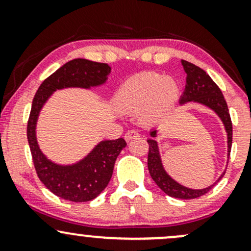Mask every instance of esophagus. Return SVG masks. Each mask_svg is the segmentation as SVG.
Listing matches in <instances>:
<instances>
[{"label": "esophagus", "mask_w": 251, "mask_h": 251, "mask_svg": "<svg viewBox=\"0 0 251 251\" xmlns=\"http://www.w3.org/2000/svg\"><path fill=\"white\" fill-rule=\"evenodd\" d=\"M138 137H139V133H138V131H134V129H131V131H127L125 133L126 142H131L132 139H135Z\"/></svg>", "instance_id": "1"}]
</instances>
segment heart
<instances>
[{"instance_id":"1","label":"heart","mask_w":251,"mask_h":251,"mask_svg":"<svg viewBox=\"0 0 251 251\" xmlns=\"http://www.w3.org/2000/svg\"><path fill=\"white\" fill-rule=\"evenodd\" d=\"M179 97V87L171 77L142 73L128 79L118 91L117 107L125 113L142 112L143 119L153 120L165 113Z\"/></svg>"}]
</instances>
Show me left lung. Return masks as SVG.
I'll list each match as a JSON object with an SVG mask.
<instances>
[{"mask_svg": "<svg viewBox=\"0 0 251 251\" xmlns=\"http://www.w3.org/2000/svg\"><path fill=\"white\" fill-rule=\"evenodd\" d=\"M181 65H183L184 71L186 73V85L185 91H184L179 102H200L201 105L208 106L209 108H211L212 111H215L217 113V116L223 122L224 127H226V131L227 133V152H229L227 155H230L232 144V123L223 93L221 92L220 87L214 82V80L206 74L205 71H203L198 66L194 65V63L185 61V60H181ZM150 135H151V138L148 139L149 172L151 175L152 179L154 180V183L166 195L175 198H180V200H194V198H198L201 196L208 194L210 190L214 188L216 184H217V181H220L221 178L226 174V172H223V175L218 178L217 181H215L212 185H210L209 188L205 189L194 190L180 185L179 183L172 179L163 168L158 144L154 140V138L157 137V129H152L150 132Z\"/></svg>", "mask_w": 251, "mask_h": 251, "instance_id": "obj_1", "label": "left lung"}]
</instances>
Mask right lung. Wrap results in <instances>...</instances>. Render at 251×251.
Here are the masks:
<instances>
[{"mask_svg": "<svg viewBox=\"0 0 251 251\" xmlns=\"http://www.w3.org/2000/svg\"><path fill=\"white\" fill-rule=\"evenodd\" d=\"M111 67L107 63L74 59L65 63L40 85L31 103L27 138L37 177L50 192L66 201H88L105 190L113 174L114 163L126 146L123 138L103 140L87 157L73 165H57L42 153L36 142V120L42 106L56 89L89 88L105 83Z\"/></svg>", "mask_w": 251, "mask_h": 251, "instance_id": "add662e5", "label": "right lung"}]
</instances>
